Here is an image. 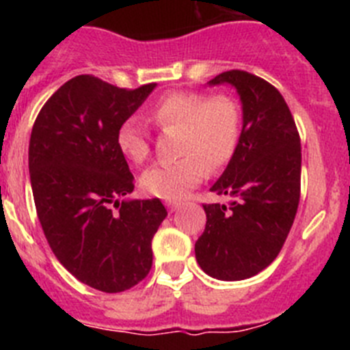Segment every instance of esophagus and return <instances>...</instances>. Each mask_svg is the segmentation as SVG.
I'll return each instance as SVG.
<instances>
[{
    "label": "esophagus",
    "instance_id": "obj_1",
    "mask_svg": "<svg viewBox=\"0 0 350 350\" xmlns=\"http://www.w3.org/2000/svg\"><path fill=\"white\" fill-rule=\"evenodd\" d=\"M168 208H170V212H175V210L178 208V203L177 202H170Z\"/></svg>",
    "mask_w": 350,
    "mask_h": 350
}]
</instances>
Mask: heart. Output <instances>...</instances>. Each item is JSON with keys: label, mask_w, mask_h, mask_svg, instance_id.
I'll return each instance as SVG.
<instances>
[{"label": "heart", "mask_w": 350, "mask_h": 350, "mask_svg": "<svg viewBox=\"0 0 350 350\" xmlns=\"http://www.w3.org/2000/svg\"><path fill=\"white\" fill-rule=\"evenodd\" d=\"M148 119L163 129H178L180 157L170 165H154L140 177V187L150 196L178 202L206 177L208 166L219 170L237 152L242 113L230 96L202 92H170L148 112ZM120 154L135 165L148 157L150 147L144 128L135 119L117 129Z\"/></svg>", "instance_id": "heart-1"}]
</instances>
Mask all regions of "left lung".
I'll return each mask as SVG.
<instances>
[{
    "instance_id": "left-lung-1",
    "label": "left lung",
    "mask_w": 350,
    "mask_h": 350,
    "mask_svg": "<svg viewBox=\"0 0 350 350\" xmlns=\"http://www.w3.org/2000/svg\"><path fill=\"white\" fill-rule=\"evenodd\" d=\"M231 85L242 103L237 152L210 191L234 198L203 205L198 265L217 280L254 277L279 256L299 202L301 145L282 94L247 71H224L206 85Z\"/></svg>"
}]
</instances>
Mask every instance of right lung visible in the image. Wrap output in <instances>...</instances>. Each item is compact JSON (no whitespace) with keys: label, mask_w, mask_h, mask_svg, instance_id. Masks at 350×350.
<instances>
[{"label":"right lung","mask_w":350,"mask_h":350,"mask_svg":"<svg viewBox=\"0 0 350 350\" xmlns=\"http://www.w3.org/2000/svg\"><path fill=\"white\" fill-rule=\"evenodd\" d=\"M154 89L79 75L49 98L31 131V189L45 238L73 277L103 293L147 277L152 238L168 215L157 198H128L135 178L116 140Z\"/></svg>","instance_id":"obj_1"}]
</instances>
